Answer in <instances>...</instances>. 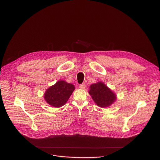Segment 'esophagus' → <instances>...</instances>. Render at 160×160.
Returning a JSON list of instances; mask_svg holds the SVG:
<instances>
[{
  "label": "esophagus",
  "instance_id": "esophagus-1",
  "mask_svg": "<svg viewBox=\"0 0 160 160\" xmlns=\"http://www.w3.org/2000/svg\"><path fill=\"white\" fill-rule=\"evenodd\" d=\"M79 88H80L81 89H85V88H86V84H85L84 83L81 84L79 85Z\"/></svg>",
  "mask_w": 160,
  "mask_h": 160
}]
</instances>
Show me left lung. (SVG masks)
<instances>
[{"label": "left lung", "mask_w": 160, "mask_h": 160, "mask_svg": "<svg viewBox=\"0 0 160 160\" xmlns=\"http://www.w3.org/2000/svg\"><path fill=\"white\" fill-rule=\"evenodd\" d=\"M89 93L95 103L101 108L108 107L116 100V94L102 82L91 84Z\"/></svg>", "instance_id": "left-lung-1"}]
</instances>
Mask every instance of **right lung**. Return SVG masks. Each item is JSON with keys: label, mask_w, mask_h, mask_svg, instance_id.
Here are the masks:
<instances>
[{"label": "right lung", "mask_w": 160, "mask_h": 160, "mask_svg": "<svg viewBox=\"0 0 160 160\" xmlns=\"http://www.w3.org/2000/svg\"><path fill=\"white\" fill-rule=\"evenodd\" d=\"M75 89L74 86L64 81H59L49 88L44 94L47 103L56 108L64 106Z\"/></svg>", "instance_id": "obj_1"}]
</instances>
